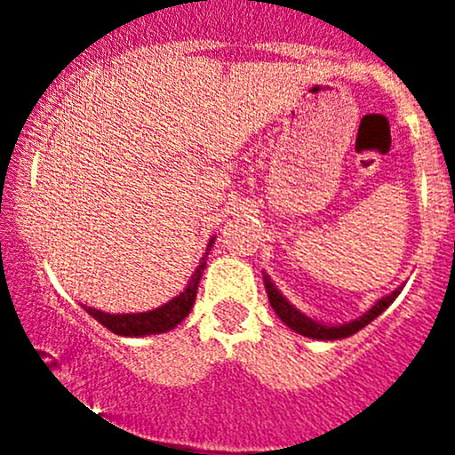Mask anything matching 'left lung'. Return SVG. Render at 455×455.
I'll return each mask as SVG.
<instances>
[{"mask_svg":"<svg viewBox=\"0 0 455 455\" xmlns=\"http://www.w3.org/2000/svg\"><path fill=\"white\" fill-rule=\"evenodd\" d=\"M264 286H266V292H268L270 306H273V310L277 313L279 319H282L288 328L295 330L297 334H301V337L316 339V341H337V339L352 337V334H356L359 330H363L365 325L371 323V321H374L380 313H385V308H389V306L394 304V299H396L403 291V288H396V291L389 292V295L380 297L368 313H363L352 321H346V323L334 325V323H321V321L310 319L308 315L297 310L295 306H292L291 301L277 291V286H275L273 279H270L268 275H264Z\"/></svg>","mask_w":455,"mask_h":455,"instance_id":"left-lung-1","label":"left lung"}]
</instances>
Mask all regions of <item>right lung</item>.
<instances>
[{
    "label": "right lung",
    "instance_id": "obj_1",
    "mask_svg": "<svg viewBox=\"0 0 455 455\" xmlns=\"http://www.w3.org/2000/svg\"><path fill=\"white\" fill-rule=\"evenodd\" d=\"M215 237H211L209 246H206V253L200 259V266L191 275L189 283H187L185 291L178 297L169 299L167 304H163L160 308L147 310V313H123V315H112L103 313V310L90 308L84 306V310L90 316H94L100 325H105L108 330H112L118 337H147V334H160L169 332V330L176 328L178 323H182L187 315L191 313L196 304V292H198V283L202 273L206 268V257H209L211 246H213Z\"/></svg>",
    "mask_w": 455,
    "mask_h": 455
}]
</instances>
